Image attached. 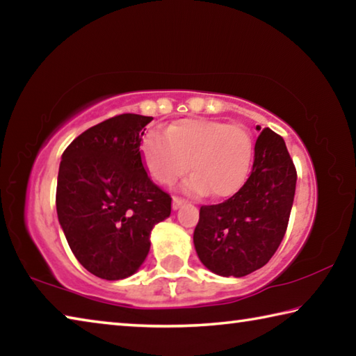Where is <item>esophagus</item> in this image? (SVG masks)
<instances>
[{"mask_svg": "<svg viewBox=\"0 0 356 356\" xmlns=\"http://www.w3.org/2000/svg\"><path fill=\"white\" fill-rule=\"evenodd\" d=\"M185 201L182 200V197H179V196H172V209L174 210H177L180 206H182Z\"/></svg>", "mask_w": 356, "mask_h": 356, "instance_id": "esophagus-1", "label": "esophagus"}]
</instances>
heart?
Here are the masks:
<instances>
[{"mask_svg": "<svg viewBox=\"0 0 356 356\" xmlns=\"http://www.w3.org/2000/svg\"><path fill=\"white\" fill-rule=\"evenodd\" d=\"M143 161L156 182L171 185L188 171L184 188L193 195L210 191L226 197L248 177L254 144L250 131L210 119H184L165 135L150 131L141 143Z\"/></svg>", "mask_w": 356, "mask_h": 356, "instance_id": "obj_1", "label": "heart"}]
</instances>
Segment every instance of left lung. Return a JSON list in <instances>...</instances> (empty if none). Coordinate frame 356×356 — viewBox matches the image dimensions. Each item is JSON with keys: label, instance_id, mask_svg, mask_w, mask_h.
Masks as SVG:
<instances>
[{"label": "left lung", "instance_id": "1", "mask_svg": "<svg viewBox=\"0 0 356 356\" xmlns=\"http://www.w3.org/2000/svg\"><path fill=\"white\" fill-rule=\"evenodd\" d=\"M295 184L297 170L284 140L264 129L242 188L229 200L200 210L193 242L210 272L240 278L272 259L284 238Z\"/></svg>", "mask_w": 356, "mask_h": 356}]
</instances>
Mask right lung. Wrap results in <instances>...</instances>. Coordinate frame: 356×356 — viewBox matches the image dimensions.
<instances>
[{
	"instance_id": "add662e5",
	"label": "right lung",
	"mask_w": 356,
	"mask_h": 356,
	"mask_svg": "<svg viewBox=\"0 0 356 356\" xmlns=\"http://www.w3.org/2000/svg\"><path fill=\"white\" fill-rule=\"evenodd\" d=\"M149 116L125 113L83 131L64 150L56 212L72 252L102 280L134 275L171 196L147 176L140 150Z\"/></svg>"
}]
</instances>
